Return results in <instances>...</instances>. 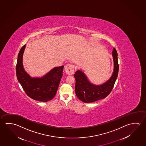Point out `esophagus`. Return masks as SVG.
Here are the masks:
<instances>
[{
	"label": "esophagus",
	"mask_w": 146,
	"mask_h": 146,
	"mask_svg": "<svg viewBox=\"0 0 146 146\" xmlns=\"http://www.w3.org/2000/svg\"><path fill=\"white\" fill-rule=\"evenodd\" d=\"M65 71L68 75H72L74 72V66L70 64L66 65L65 67Z\"/></svg>",
	"instance_id": "34e87169"
}]
</instances>
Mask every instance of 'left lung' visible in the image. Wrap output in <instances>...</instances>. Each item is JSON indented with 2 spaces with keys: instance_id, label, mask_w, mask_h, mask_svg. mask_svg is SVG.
<instances>
[{
  "instance_id": "left-lung-1",
  "label": "left lung",
  "mask_w": 146,
  "mask_h": 146,
  "mask_svg": "<svg viewBox=\"0 0 146 146\" xmlns=\"http://www.w3.org/2000/svg\"><path fill=\"white\" fill-rule=\"evenodd\" d=\"M113 70L110 78L101 84H92L82 70H78L74 76L76 80L75 91L77 97L84 103L93 102L105 98L110 94L117 78L119 72L117 53L115 48L112 51Z\"/></svg>"
}]
</instances>
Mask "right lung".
<instances>
[{"instance_id":"add662e5","label":"right lung","mask_w":146,"mask_h":146,"mask_svg":"<svg viewBox=\"0 0 146 146\" xmlns=\"http://www.w3.org/2000/svg\"><path fill=\"white\" fill-rule=\"evenodd\" d=\"M26 45L20 50L16 65L18 80L27 96L35 100L47 102L54 98L62 76L64 66L53 68L41 77H32L24 69L23 56Z\"/></svg>"}]
</instances>
